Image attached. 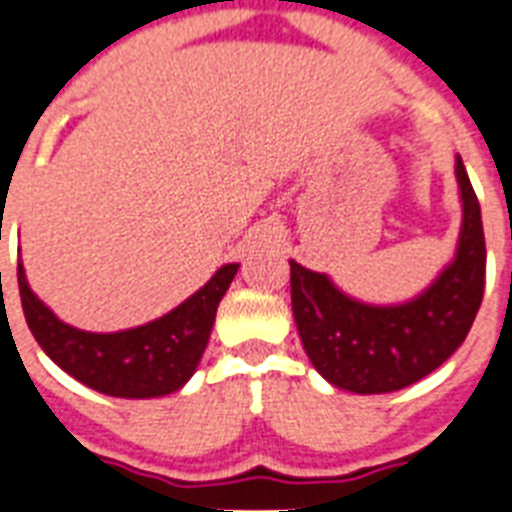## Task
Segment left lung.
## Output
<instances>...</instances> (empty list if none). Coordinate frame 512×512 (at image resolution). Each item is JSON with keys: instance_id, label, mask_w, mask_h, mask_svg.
<instances>
[{"instance_id": "left-lung-1", "label": "left lung", "mask_w": 512, "mask_h": 512, "mask_svg": "<svg viewBox=\"0 0 512 512\" xmlns=\"http://www.w3.org/2000/svg\"><path fill=\"white\" fill-rule=\"evenodd\" d=\"M462 225L452 263L428 289L396 305L361 303L327 273L289 260L292 313L316 372L335 388L372 396L428 377L468 337L484 300L486 244L481 207L465 164L454 159Z\"/></svg>"}]
</instances>
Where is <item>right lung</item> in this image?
<instances>
[{
    "label": "right lung",
    "mask_w": 512,
    "mask_h": 512,
    "mask_svg": "<svg viewBox=\"0 0 512 512\" xmlns=\"http://www.w3.org/2000/svg\"><path fill=\"white\" fill-rule=\"evenodd\" d=\"M239 263L223 265L185 303L159 319L122 332H84L60 321L31 292L18 263V289L31 335L55 364L87 388L116 398H159L175 393L199 366L217 305Z\"/></svg>",
    "instance_id": "1"
}]
</instances>
